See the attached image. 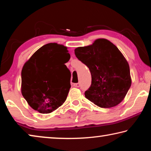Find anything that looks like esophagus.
Listing matches in <instances>:
<instances>
[{
  "instance_id": "esophagus-1",
  "label": "esophagus",
  "mask_w": 151,
  "mask_h": 151,
  "mask_svg": "<svg viewBox=\"0 0 151 151\" xmlns=\"http://www.w3.org/2000/svg\"><path fill=\"white\" fill-rule=\"evenodd\" d=\"M73 86H75V87H79V86H81V84L79 83H75L73 85Z\"/></svg>"
}]
</instances>
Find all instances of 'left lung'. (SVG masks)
Segmentation results:
<instances>
[{
	"mask_svg": "<svg viewBox=\"0 0 151 151\" xmlns=\"http://www.w3.org/2000/svg\"><path fill=\"white\" fill-rule=\"evenodd\" d=\"M75 54L91 74L86 98L105 109L121 103L131 87V78L129 64L119 48L109 40L99 39L92 45L76 48Z\"/></svg>",
	"mask_w": 151,
	"mask_h": 151,
	"instance_id": "obj_1",
	"label": "left lung"
}]
</instances>
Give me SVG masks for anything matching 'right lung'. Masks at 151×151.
<instances>
[{
	"label": "right lung",
	"instance_id": "right-lung-1",
	"mask_svg": "<svg viewBox=\"0 0 151 151\" xmlns=\"http://www.w3.org/2000/svg\"><path fill=\"white\" fill-rule=\"evenodd\" d=\"M70 55L57 43L40 47L24 64L21 92L28 104L40 113H50L65 103L70 88V72L65 65Z\"/></svg>",
	"mask_w": 151,
	"mask_h": 151
}]
</instances>
